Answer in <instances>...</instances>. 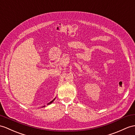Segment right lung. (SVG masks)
<instances>
[{
  "mask_svg": "<svg viewBox=\"0 0 135 135\" xmlns=\"http://www.w3.org/2000/svg\"><path fill=\"white\" fill-rule=\"evenodd\" d=\"M54 100H55V98H54V100H52L51 101H50V103H48L47 104H51V103H52V102H53V101H54ZM44 107H45V106H44Z\"/></svg>",
  "mask_w": 135,
  "mask_h": 135,
  "instance_id": "obj_1",
  "label": "right lung"
}]
</instances>
